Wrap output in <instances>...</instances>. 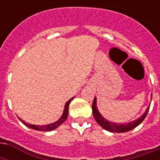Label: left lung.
Masks as SVG:
<instances>
[{
	"label": "left lung",
	"mask_w": 160,
	"mask_h": 160,
	"mask_svg": "<svg viewBox=\"0 0 160 160\" xmlns=\"http://www.w3.org/2000/svg\"><path fill=\"white\" fill-rule=\"evenodd\" d=\"M149 106L147 108L145 113L143 115H141L140 118H139L136 120H134V121L128 123V124H118V123H112L110 121H108V120H106V119L103 118L102 115L100 114V112L98 110L97 106H96V98L95 97L94 99L92 105L93 115L95 117L96 122L102 128H104V129L108 130V131L113 132V133H124V132L129 131V130L134 129L139 124H141L142 121L145 119V117H146L147 114L149 112Z\"/></svg>",
	"instance_id": "8db88e82"
}]
</instances>
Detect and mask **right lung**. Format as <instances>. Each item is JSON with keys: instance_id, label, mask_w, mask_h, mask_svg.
<instances>
[{"instance_id": "right-lung-1", "label": "right lung", "mask_w": 160, "mask_h": 160, "mask_svg": "<svg viewBox=\"0 0 160 160\" xmlns=\"http://www.w3.org/2000/svg\"><path fill=\"white\" fill-rule=\"evenodd\" d=\"M73 99H74V97L71 98L70 100H69L67 102H66V104H65V109H64V112H63L62 116L60 117L57 121H55V123H53V124H46V125H34V124H28V123L23 121V120L21 119H20V118H19V119H20V120H21L26 126L29 127V128H31V129H36V130H40V131H51V130H53V129L58 128L60 124H62L66 120L68 114H69V105H70V103L71 102V100H72Z\"/></svg>"}]
</instances>
